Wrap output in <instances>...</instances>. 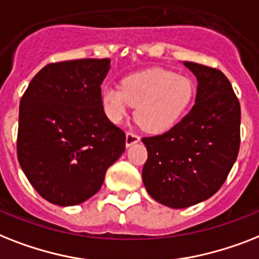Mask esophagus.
<instances>
[{
  "label": "esophagus",
  "mask_w": 259,
  "mask_h": 259,
  "mask_svg": "<svg viewBox=\"0 0 259 259\" xmlns=\"http://www.w3.org/2000/svg\"><path fill=\"white\" fill-rule=\"evenodd\" d=\"M138 141H140V137L137 136V134L132 133V132H129V133H126L125 142H126V146H127V148H129V146H132V145L137 144Z\"/></svg>",
  "instance_id": "esophagus-1"
}]
</instances>
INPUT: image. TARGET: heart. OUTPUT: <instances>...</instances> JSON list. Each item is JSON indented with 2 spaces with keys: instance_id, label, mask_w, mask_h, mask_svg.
Instances as JSON below:
<instances>
[{
  "instance_id": "obj_1",
  "label": "heart",
  "mask_w": 259,
  "mask_h": 259,
  "mask_svg": "<svg viewBox=\"0 0 259 259\" xmlns=\"http://www.w3.org/2000/svg\"><path fill=\"white\" fill-rule=\"evenodd\" d=\"M193 98L191 79L165 69L138 71L125 77L121 88L104 86L101 90L102 109L111 123L122 122L136 105V119L150 133H163L177 125Z\"/></svg>"
}]
</instances>
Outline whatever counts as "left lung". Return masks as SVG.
<instances>
[{"mask_svg": "<svg viewBox=\"0 0 259 259\" xmlns=\"http://www.w3.org/2000/svg\"><path fill=\"white\" fill-rule=\"evenodd\" d=\"M195 104L166 133L145 137L148 161L142 181L157 202L184 209L215 194L239 150L241 108L232 83L221 70L194 62Z\"/></svg>", "mask_w": 259, "mask_h": 259, "instance_id": "obj_1", "label": "left lung"}]
</instances>
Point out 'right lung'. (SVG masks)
<instances>
[{
  "instance_id": "right-lung-1",
  "label": "right lung",
  "mask_w": 259,
  "mask_h": 259,
  "mask_svg": "<svg viewBox=\"0 0 259 259\" xmlns=\"http://www.w3.org/2000/svg\"><path fill=\"white\" fill-rule=\"evenodd\" d=\"M110 60L64 61L33 77L20 102L17 155L31 186L58 206L93 197L125 151V133L106 118L101 83Z\"/></svg>"
}]
</instances>
